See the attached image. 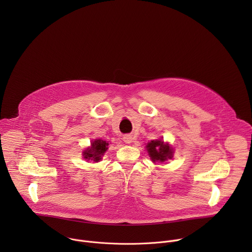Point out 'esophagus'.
Masks as SVG:
<instances>
[{"label":"esophagus","mask_w":252,"mask_h":252,"mask_svg":"<svg viewBox=\"0 0 252 252\" xmlns=\"http://www.w3.org/2000/svg\"><path fill=\"white\" fill-rule=\"evenodd\" d=\"M123 139H124V141H125L126 143H130V142L132 141V137H131V135H129V134L124 135Z\"/></svg>","instance_id":"obj_1"}]
</instances>
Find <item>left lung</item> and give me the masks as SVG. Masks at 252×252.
I'll return each instance as SVG.
<instances>
[{
  "label": "left lung",
  "mask_w": 252,
  "mask_h": 252,
  "mask_svg": "<svg viewBox=\"0 0 252 252\" xmlns=\"http://www.w3.org/2000/svg\"><path fill=\"white\" fill-rule=\"evenodd\" d=\"M147 151L154 162H164L172 158L173 151L168 143H164L161 139L152 140L147 145Z\"/></svg>",
  "instance_id": "1"
}]
</instances>
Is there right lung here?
Listing matches in <instances>:
<instances>
[{"label":"right lung","instance_id":"add662e5","mask_svg":"<svg viewBox=\"0 0 252 252\" xmlns=\"http://www.w3.org/2000/svg\"><path fill=\"white\" fill-rule=\"evenodd\" d=\"M107 149H109V141L102 140L100 138L94 139L92 141L91 147L83 152V157L88 161H99Z\"/></svg>","mask_w":252,"mask_h":252}]
</instances>
